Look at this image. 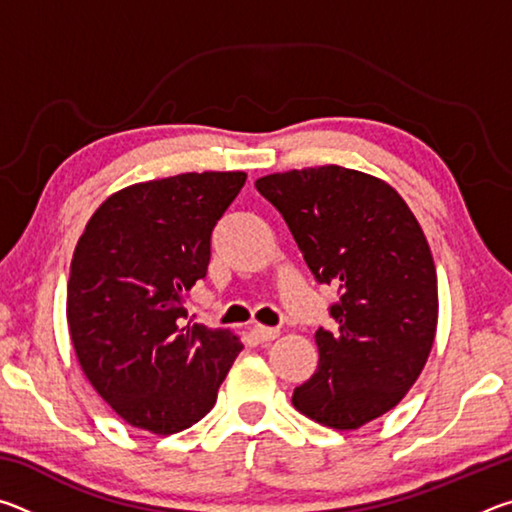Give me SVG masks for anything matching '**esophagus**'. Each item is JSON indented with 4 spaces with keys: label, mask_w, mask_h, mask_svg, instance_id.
<instances>
[{
    "label": "esophagus",
    "mask_w": 512,
    "mask_h": 512,
    "mask_svg": "<svg viewBox=\"0 0 512 512\" xmlns=\"http://www.w3.org/2000/svg\"><path fill=\"white\" fill-rule=\"evenodd\" d=\"M253 334L257 336L259 341H273V339H277V336H280V329L277 327H266V325H255L253 327Z\"/></svg>",
    "instance_id": "1"
}]
</instances>
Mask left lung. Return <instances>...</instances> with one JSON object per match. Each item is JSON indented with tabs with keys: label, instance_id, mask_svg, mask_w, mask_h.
<instances>
[{
	"label": "left lung",
	"instance_id": "left-lung-1",
	"mask_svg": "<svg viewBox=\"0 0 512 512\" xmlns=\"http://www.w3.org/2000/svg\"><path fill=\"white\" fill-rule=\"evenodd\" d=\"M320 284L339 287L336 327L316 332L318 368L293 391L300 413L350 431L400 404L438 325L436 266L409 205L363 171L309 167L257 178Z\"/></svg>",
	"mask_w": 512,
	"mask_h": 512
}]
</instances>
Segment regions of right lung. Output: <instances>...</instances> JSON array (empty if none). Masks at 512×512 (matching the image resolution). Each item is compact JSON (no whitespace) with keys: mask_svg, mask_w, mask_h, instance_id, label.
Wrapping results in <instances>:
<instances>
[{"mask_svg":"<svg viewBox=\"0 0 512 512\" xmlns=\"http://www.w3.org/2000/svg\"><path fill=\"white\" fill-rule=\"evenodd\" d=\"M244 183V171H203L119 189L76 244L67 282L76 359L135 429L169 436L192 427L244 348L230 329L183 323L214 225Z\"/></svg>","mask_w":512,"mask_h":512,"instance_id":"obj_1","label":"right lung"}]
</instances>
